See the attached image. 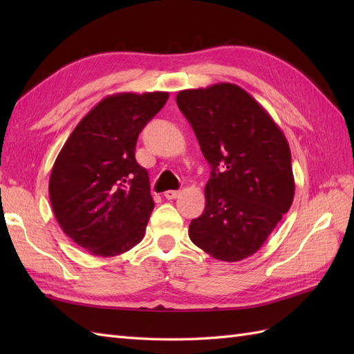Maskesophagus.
Here are the masks:
<instances>
[{
    "instance_id": "34e87169",
    "label": "esophagus",
    "mask_w": 354,
    "mask_h": 354,
    "mask_svg": "<svg viewBox=\"0 0 354 354\" xmlns=\"http://www.w3.org/2000/svg\"><path fill=\"white\" fill-rule=\"evenodd\" d=\"M179 194H181V192H178V190H167V192H165L164 193V198L165 199H176L178 196H179Z\"/></svg>"
}]
</instances>
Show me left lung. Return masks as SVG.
<instances>
[{"label": "left lung", "instance_id": "left-lung-1", "mask_svg": "<svg viewBox=\"0 0 354 354\" xmlns=\"http://www.w3.org/2000/svg\"><path fill=\"white\" fill-rule=\"evenodd\" d=\"M176 103L212 165L205 209L190 223L192 242L222 261L250 257L292 205L295 179L289 142L239 85L184 89Z\"/></svg>", "mask_w": 354, "mask_h": 354}]
</instances>
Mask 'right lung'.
<instances>
[{
  "label": "right lung",
  "instance_id": "obj_1",
  "mask_svg": "<svg viewBox=\"0 0 354 354\" xmlns=\"http://www.w3.org/2000/svg\"><path fill=\"white\" fill-rule=\"evenodd\" d=\"M167 99L164 91L104 97L59 152L48 183L51 208L62 231L86 252L114 257L145 237L155 204L135 146Z\"/></svg>",
  "mask_w": 354,
  "mask_h": 354
}]
</instances>
